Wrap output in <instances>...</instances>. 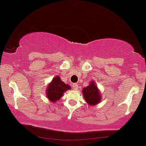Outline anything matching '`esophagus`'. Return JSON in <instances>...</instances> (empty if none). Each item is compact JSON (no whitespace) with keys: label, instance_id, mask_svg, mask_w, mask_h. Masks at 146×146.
Returning <instances> with one entry per match:
<instances>
[{"label":"esophagus","instance_id":"1","mask_svg":"<svg viewBox=\"0 0 146 146\" xmlns=\"http://www.w3.org/2000/svg\"><path fill=\"white\" fill-rule=\"evenodd\" d=\"M78 85H77V84H76V83H74V84H72V88H74V90H77V88H78Z\"/></svg>","mask_w":146,"mask_h":146}]
</instances>
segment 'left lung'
Wrapping results in <instances>:
<instances>
[{
  "label": "left lung",
  "mask_w": 146,
  "mask_h": 146,
  "mask_svg": "<svg viewBox=\"0 0 146 146\" xmlns=\"http://www.w3.org/2000/svg\"><path fill=\"white\" fill-rule=\"evenodd\" d=\"M82 93L87 104L92 106L98 104L102 100L101 93L100 92L94 80L90 81L88 87L83 88Z\"/></svg>",
  "instance_id": "8db88e82"
}]
</instances>
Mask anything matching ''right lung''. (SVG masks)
Returning <instances> with one entry per match:
<instances>
[{"label": "right lung", "instance_id": "1", "mask_svg": "<svg viewBox=\"0 0 146 146\" xmlns=\"http://www.w3.org/2000/svg\"><path fill=\"white\" fill-rule=\"evenodd\" d=\"M71 87L68 84L64 83L58 75L53 77L51 82L46 88V97L52 103H56L61 98L64 93L70 90Z\"/></svg>", "mask_w": 146, "mask_h": 146}]
</instances>
